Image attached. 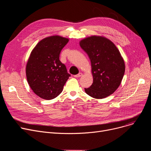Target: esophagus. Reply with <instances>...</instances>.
<instances>
[{"mask_svg": "<svg viewBox=\"0 0 151 151\" xmlns=\"http://www.w3.org/2000/svg\"><path fill=\"white\" fill-rule=\"evenodd\" d=\"M83 76V73H79L78 75H75L74 76L75 77V78H80V77H81V76Z\"/></svg>", "mask_w": 151, "mask_h": 151, "instance_id": "1", "label": "esophagus"}]
</instances>
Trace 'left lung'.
Segmentation results:
<instances>
[{"instance_id": "1", "label": "left lung", "mask_w": 151, "mask_h": 151, "mask_svg": "<svg viewBox=\"0 0 151 151\" xmlns=\"http://www.w3.org/2000/svg\"><path fill=\"white\" fill-rule=\"evenodd\" d=\"M90 59L93 83L86 93L101 99L113 93L119 88L125 73V63L116 45L101 36H91L80 42Z\"/></svg>"}]
</instances>
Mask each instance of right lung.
Returning a JSON list of instances; mask_svg holds the SVG:
<instances>
[{
    "label": "right lung",
    "instance_id": "obj_1",
    "mask_svg": "<svg viewBox=\"0 0 151 151\" xmlns=\"http://www.w3.org/2000/svg\"><path fill=\"white\" fill-rule=\"evenodd\" d=\"M68 41L59 35L46 37L30 53L26 68L27 80L33 92L43 99L58 97L70 76L59 60L60 51Z\"/></svg>",
    "mask_w": 151,
    "mask_h": 151
}]
</instances>
